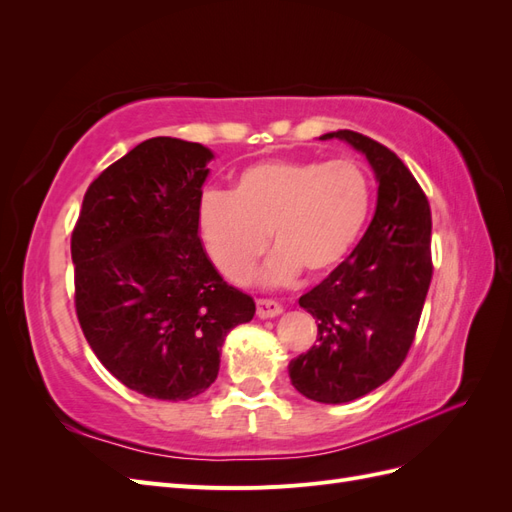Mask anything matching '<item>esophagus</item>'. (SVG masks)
<instances>
[{
	"mask_svg": "<svg viewBox=\"0 0 512 512\" xmlns=\"http://www.w3.org/2000/svg\"><path fill=\"white\" fill-rule=\"evenodd\" d=\"M282 312H284L282 305L271 301V299H258V301H256V314H258V318H262V320L275 318V316H280Z\"/></svg>",
	"mask_w": 512,
	"mask_h": 512,
	"instance_id": "1",
	"label": "esophagus"
}]
</instances>
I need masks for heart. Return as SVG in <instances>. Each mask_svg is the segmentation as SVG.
Returning <instances> with one entry per match:
<instances>
[{
    "instance_id": "obj_1",
    "label": "heart",
    "mask_w": 512,
    "mask_h": 512,
    "mask_svg": "<svg viewBox=\"0 0 512 512\" xmlns=\"http://www.w3.org/2000/svg\"><path fill=\"white\" fill-rule=\"evenodd\" d=\"M374 188L352 160H265L239 170L232 190L200 198L198 226L209 258L230 282H243L267 250L275 254L262 284H284L299 271L333 273L367 226Z\"/></svg>"
}]
</instances>
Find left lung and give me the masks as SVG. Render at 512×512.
Instances as JSON below:
<instances>
[{
	"mask_svg": "<svg viewBox=\"0 0 512 512\" xmlns=\"http://www.w3.org/2000/svg\"><path fill=\"white\" fill-rule=\"evenodd\" d=\"M339 138L367 158L378 183L374 220L352 254L299 299L318 322L316 344L288 363L294 389L320 404H348L404 363L431 282L427 196L391 149L352 130Z\"/></svg>",
	"mask_w": 512,
	"mask_h": 512,
	"instance_id": "obj_1",
	"label": "left lung"
}]
</instances>
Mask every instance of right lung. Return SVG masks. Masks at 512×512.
<instances>
[{
    "mask_svg": "<svg viewBox=\"0 0 512 512\" xmlns=\"http://www.w3.org/2000/svg\"><path fill=\"white\" fill-rule=\"evenodd\" d=\"M211 160L200 143L149 138L89 185L72 232L74 303L87 342L121 384L151 399L205 393L226 335L256 314L198 237Z\"/></svg>",
    "mask_w": 512,
    "mask_h": 512,
    "instance_id": "1",
    "label": "right lung"
}]
</instances>
